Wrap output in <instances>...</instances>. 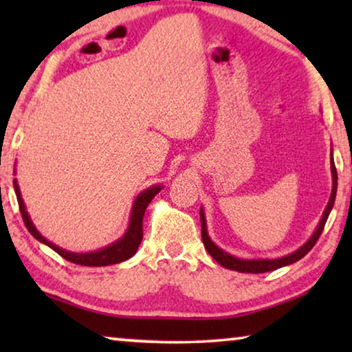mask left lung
Masks as SVG:
<instances>
[{
	"mask_svg": "<svg viewBox=\"0 0 352 352\" xmlns=\"http://www.w3.org/2000/svg\"><path fill=\"white\" fill-rule=\"evenodd\" d=\"M331 176H333V189H331V197L329 200V205L324 211V216H322L320 224L314 235L307 240V242L302 245L300 250H296L295 253L288 254V256L278 258V259H239L235 256H230L229 253L223 252V250L216 247V245L211 242L208 234H206V223H205V216H204V210H200V221H201V240H204L205 248L208 250V253L213 256L216 261H218L221 266L232 269V271H239V272H250V274H261V272H269V271H276L278 267L288 266V264L300 261L302 256H306L307 253L311 252L312 247H314L317 240H319L322 230L325 228L327 219H329V214L331 208H333L335 204V197H336V186H338V175H336V168L333 163V158H331Z\"/></svg>",
	"mask_w": 352,
	"mask_h": 352,
	"instance_id": "obj_1",
	"label": "left lung"
}]
</instances>
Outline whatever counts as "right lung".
Wrapping results in <instances>:
<instances>
[{
    "label": "right lung",
    "instance_id": "right-lung-1",
    "mask_svg": "<svg viewBox=\"0 0 352 352\" xmlns=\"http://www.w3.org/2000/svg\"><path fill=\"white\" fill-rule=\"evenodd\" d=\"M14 189H16L19 210H21V213H22V219L27 226L28 232H30L33 237H35L36 240H40L41 243L47 245V247L54 250L56 253H59L62 258L67 259V261H70V263L81 264V266H109V264H117V263L124 261V259H129L134 253L138 252L139 245H141V240H142L144 213H146L147 205L151 204L153 197L160 192L162 187L160 186L151 187V189L144 190L141 195H138V199L133 205L131 219H129V228L126 230V234L123 235V239H120L118 242L110 245V247H105L104 250H99V252H94V253H70L59 247H56V245L51 243L50 240H46L40 232H38V230L35 229V226H33V223L30 221V218H28V213L25 211V205H23L21 190H19L16 179H14Z\"/></svg>",
    "mask_w": 352,
    "mask_h": 352
}]
</instances>
